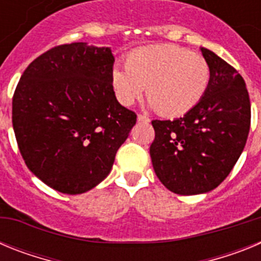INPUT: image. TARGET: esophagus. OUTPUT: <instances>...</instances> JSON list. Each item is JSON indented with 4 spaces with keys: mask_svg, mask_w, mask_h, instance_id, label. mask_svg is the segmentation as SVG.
<instances>
[{
    "mask_svg": "<svg viewBox=\"0 0 261 261\" xmlns=\"http://www.w3.org/2000/svg\"><path fill=\"white\" fill-rule=\"evenodd\" d=\"M137 120L140 121V123H149V121H150V119L146 116H144V115H138Z\"/></svg>",
    "mask_w": 261,
    "mask_h": 261,
    "instance_id": "1",
    "label": "esophagus"
}]
</instances>
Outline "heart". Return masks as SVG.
Returning a JSON list of instances; mask_svg holds the SVG:
<instances>
[{"instance_id": "heart-1", "label": "heart", "mask_w": 261, "mask_h": 261, "mask_svg": "<svg viewBox=\"0 0 261 261\" xmlns=\"http://www.w3.org/2000/svg\"><path fill=\"white\" fill-rule=\"evenodd\" d=\"M126 69L112 70V86L121 105H135L146 87L159 115L177 117L190 112L211 84V66L200 55L175 44H158L132 52Z\"/></svg>"}]
</instances>
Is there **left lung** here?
I'll return each mask as SVG.
<instances>
[{
	"instance_id": "obj_1",
	"label": "left lung",
	"mask_w": 261,
	"mask_h": 261,
	"mask_svg": "<svg viewBox=\"0 0 261 261\" xmlns=\"http://www.w3.org/2000/svg\"><path fill=\"white\" fill-rule=\"evenodd\" d=\"M211 84L196 107L175 120H153L154 171L177 195L213 191L230 174L247 141L251 103L246 82L214 52L200 48Z\"/></svg>"
}]
</instances>
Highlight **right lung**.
<instances>
[{
	"label": "right lung",
	"mask_w": 261,
	"mask_h": 261,
	"mask_svg": "<svg viewBox=\"0 0 261 261\" xmlns=\"http://www.w3.org/2000/svg\"><path fill=\"white\" fill-rule=\"evenodd\" d=\"M110 47L71 43L27 66L13 96V128L30 171L53 190L80 195L110 174L136 124L117 102Z\"/></svg>",
	"instance_id": "1"
}]
</instances>
